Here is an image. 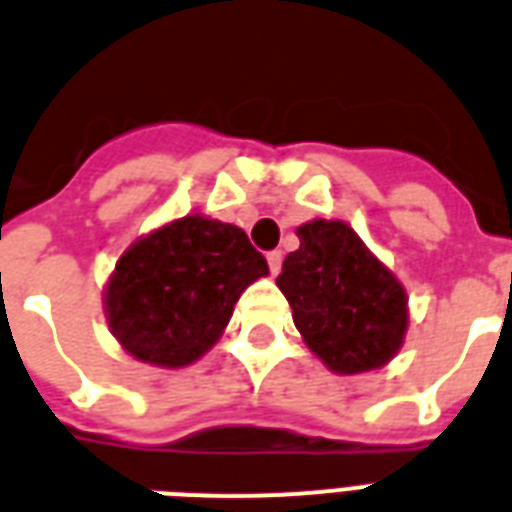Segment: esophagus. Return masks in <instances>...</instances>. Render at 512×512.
Listing matches in <instances>:
<instances>
[{
  "instance_id": "34e87169",
  "label": "esophagus",
  "mask_w": 512,
  "mask_h": 512,
  "mask_svg": "<svg viewBox=\"0 0 512 512\" xmlns=\"http://www.w3.org/2000/svg\"><path fill=\"white\" fill-rule=\"evenodd\" d=\"M281 260H284V255L278 252V249H273V252H268V268L273 276H278V270H281Z\"/></svg>"
}]
</instances>
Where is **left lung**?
Wrapping results in <instances>:
<instances>
[{
    "label": "left lung",
    "mask_w": 512,
    "mask_h": 512,
    "mask_svg": "<svg viewBox=\"0 0 512 512\" xmlns=\"http://www.w3.org/2000/svg\"><path fill=\"white\" fill-rule=\"evenodd\" d=\"M297 236L299 249L286 255L276 284L307 347L336 373L389 363L407 328L400 281L342 220H313Z\"/></svg>",
    "instance_id": "8db88e82"
}]
</instances>
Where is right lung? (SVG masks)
<instances>
[{
	"instance_id": "obj_1",
	"label": "right lung",
	"mask_w": 512,
	"mask_h": 512,
	"mask_svg": "<svg viewBox=\"0 0 512 512\" xmlns=\"http://www.w3.org/2000/svg\"><path fill=\"white\" fill-rule=\"evenodd\" d=\"M265 273V257L242 228L186 215L120 257L107 286V321L134 357L181 368L213 347L236 299Z\"/></svg>"
}]
</instances>
